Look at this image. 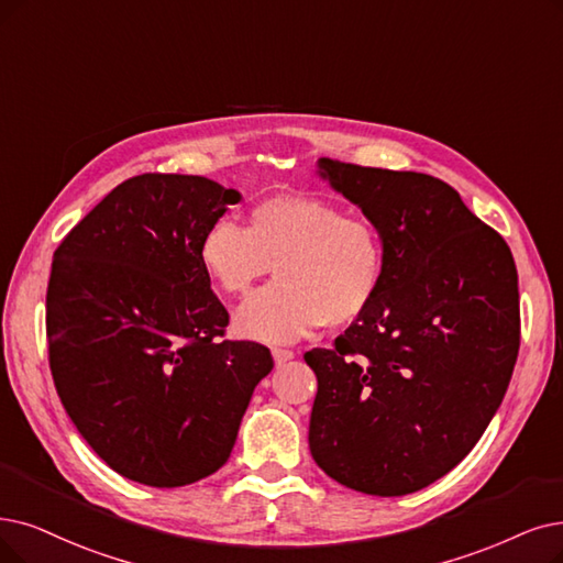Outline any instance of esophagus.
Returning <instances> with one entry per match:
<instances>
[{
	"label": "esophagus",
	"mask_w": 563,
	"mask_h": 563,
	"mask_svg": "<svg viewBox=\"0 0 563 563\" xmlns=\"http://www.w3.org/2000/svg\"><path fill=\"white\" fill-rule=\"evenodd\" d=\"M294 351H288V349H273V357H275V365L277 367H282V365H286L288 360H294Z\"/></svg>",
	"instance_id": "34e87169"
}]
</instances>
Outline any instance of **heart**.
Returning a JSON list of instances; mask_svg holds the SVG:
<instances>
[{
  "mask_svg": "<svg viewBox=\"0 0 563 563\" xmlns=\"http://www.w3.org/2000/svg\"><path fill=\"white\" fill-rule=\"evenodd\" d=\"M200 265L229 296H242L275 265L277 282L246 300L233 319L240 334L294 342L321 325L346 328L376 300L384 240L367 219L311 196L256 203L246 227L214 219L198 244Z\"/></svg>",
  "mask_w": 563,
  "mask_h": 563,
  "instance_id": "heart-1",
  "label": "heart"
}]
</instances>
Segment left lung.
Here are the masks:
<instances>
[{
	"label": "left lung",
	"instance_id": "1",
	"mask_svg": "<svg viewBox=\"0 0 563 563\" xmlns=\"http://www.w3.org/2000/svg\"><path fill=\"white\" fill-rule=\"evenodd\" d=\"M317 173L378 231L386 267L363 317L305 353L309 451L336 483L401 497L455 468L501 407L520 351L515 261L432 175L332 159Z\"/></svg>",
	"mask_w": 563,
	"mask_h": 563
}]
</instances>
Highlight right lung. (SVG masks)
<instances>
[{
  "label": "right lung",
  "mask_w": 563,
  "mask_h": 563,
  "mask_svg": "<svg viewBox=\"0 0 563 563\" xmlns=\"http://www.w3.org/2000/svg\"><path fill=\"white\" fill-rule=\"evenodd\" d=\"M242 200L200 175L112 189L53 256L51 369L80 437L120 476L183 487L227 464L273 355L219 342L229 311L200 265L210 223Z\"/></svg>",
  "instance_id": "right-lung-1"
}]
</instances>
